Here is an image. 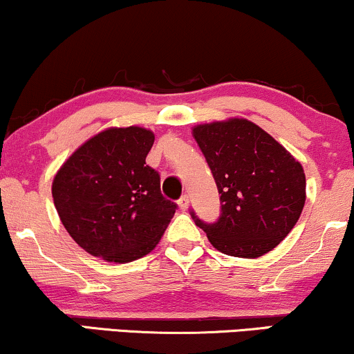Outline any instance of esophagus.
<instances>
[{"label": "esophagus", "instance_id": "1", "mask_svg": "<svg viewBox=\"0 0 354 354\" xmlns=\"http://www.w3.org/2000/svg\"><path fill=\"white\" fill-rule=\"evenodd\" d=\"M178 204H180V207L183 211H186L188 209V206H189V196L188 194H183L180 199H178Z\"/></svg>", "mask_w": 354, "mask_h": 354}]
</instances>
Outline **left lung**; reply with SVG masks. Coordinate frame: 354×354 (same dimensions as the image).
Listing matches in <instances>:
<instances>
[{"mask_svg": "<svg viewBox=\"0 0 354 354\" xmlns=\"http://www.w3.org/2000/svg\"><path fill=\"white\" fill-rule=\"evenodd\" d=\"M193 135L221 194L216 223L196 225L223 254L261 257L282 242L305 204L301 165L255 123L234 120L198 125Z\"/></svg>", "mask_w": 354, "mask_h": 354, "instance_id": "1", "label": "left lung"}]
</instances>
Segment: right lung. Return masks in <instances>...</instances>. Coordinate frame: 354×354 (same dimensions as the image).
<instances>
[{"label": "right lung", "instance_id": "1", "mask_svg": "<svg viewBox=\"0 0 354 354\" xmlns=\"http://www.w3.org/2000/svg\"><path fill=\"white\" fill-rule=\"evenodd\" d=\"M155 135L109 129L85 142L55 174L54 206L71 237L93 257L125 263L155 249L178 209L145 163Z\"/></svg>", "mask_w": 354, "mask_h": 354}]
</instances>
